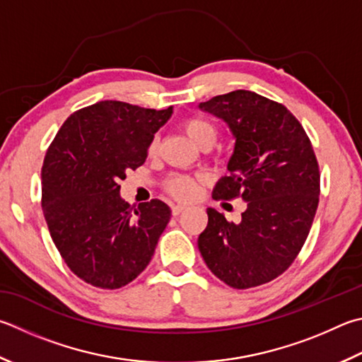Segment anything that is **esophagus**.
<instances>
[{
	"label": "esophagus",
	"mask_w": 362,
	"mask_h": 362,
	"mask_svg": "<svg viewBox=\"0 0 362 362\" xmlns=\"http://www.w3.org/2000/svg\"><path fill=\"white\" fill-rule=\"evenodd\" d=\"M185 209H187L185 204H174V206H173V215H174V216L180 215Z\"/></svg>",
	"instance_id": "esophagus-1"
}]
</instances>
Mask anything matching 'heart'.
<instances>
[{
	"mask_svg": "<svg viewBox=\"0 0 362 362\" xmlns=\"http://www.w3.org/2000/svg\"><path fill=\"white\" fill-rule=\"evenodd\" d=\"M180 127L185 131V134L189 139L201 148H209L216 139L215 124L206 120V118L188 117L185 120H182ZM156 144H158V141H156L155 137V139L150 142V153H153L156 150ZM198 177L189 174H170L168 179L164 180V189L175 199L188 201L193 198L196 192H198Z\"/></svg>",
	"mask_w": 362,
	"mask_h": 362,
	"instance_id": "b5f03b06",
	"label": "heart"
}]
</instances>
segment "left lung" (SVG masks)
<instances>
[{"instance_id":"obj_1","label":"left lung","mask_w":362,"mask_h":362,"mask_svg":"<svg viewBox=\"0 0 362 362\" xmlns=\"http://www.w3.org/2000/svg\"><path fill=\"white\" fill-rule=\"evenodd\" d=\"M223 118L235 139L214 199L247 202L242 221L207 209L198 247L207 267L235 290L284 274L304 247L320 201V168L312 142L284 104L235 90L201 103Z\"/></svg>"}]
</instances>
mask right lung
Here are the masks:
<instances>
[{"label": "right lung", "mask_w": 362, "mask_h": 362, "mask_svg": "<svg viewBox=\"0 0 362 362\" xmlns=\"http://www.w3.org/2000/svg\"><path fill=\"white\" fill-rule=\"evenodd\" d=\"M170 114L100 101L69 115L47 148L42 212L62 258L85 284L117 290L152 259L170 209L160 199L129 206L120 182L142 166Z\"/></svg>", "instance_id": "add662e5"}]
</instances>
